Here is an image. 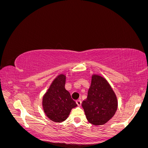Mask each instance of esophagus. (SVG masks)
I'll return each mask as SVG.
<instances>
[{"instance_id":"esophagus-1","label":"esophagus","mask_w":148,"mask_h":148,"mask_svg":"<svg viewBox=\"0 0 148 148\" xmlns=\"http://www.w3.org/2000/svg\"><path fill=\"white\" fill-rule=\"evenodd\" d=\"M76 102H77V104H78V106H80L82 105V101L80 100V99H78Z\"/></svg>"}]
</instances>
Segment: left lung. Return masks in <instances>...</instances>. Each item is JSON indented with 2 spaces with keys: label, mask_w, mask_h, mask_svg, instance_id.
<instances>
[{
  "label": "left lung",
  "mask_w": 148,
  "mask_h": 148,
  "mask_svg": "<svg viewBox=\"0 0 148 148\" xmlns=\"http://www.w3.org/2000/svg\"><path fill=\"white\" fill-rule=\"evenodd\" d=\"M117 106V97L107 80L92 75L87 99L82 102L89 122L95 125L105 124L114 115Z\"/></svg>",
  "instance_id": "1"
}]
</instances>
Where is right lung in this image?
<instances>
[{
    "instance_id": "right-lung-1",
    "label": "right lung",
    "mask_w": 148,
    "mask_h": 148,
    "mask_svg": "<svg viewBox=\"0 0 148 148\" xmlns=\"http://www.w3.org/2000/svg\"><path fill=\"white\" fill-rule=\"evenodd\" d=\"M66 77L60 75L53 80L42 99L44 112L48 118L56 122L65 120L71 110L77 104L65 88Z\"/></svg>"
}]
</instances>
